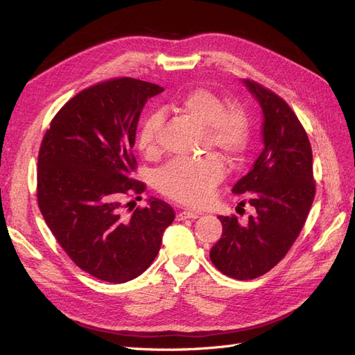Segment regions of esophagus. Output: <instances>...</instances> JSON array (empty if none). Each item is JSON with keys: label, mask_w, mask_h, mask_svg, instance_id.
<instances>
[{"label": "esophagus", "mask_w": 355, "mask_h": 355, "mask_svg": "<svg viewBox=\"0 0 355 355\" xmlns=\"http://www.w3.org/2000/svg\"><path fill=\"white\" fill-rule=\"evenodd\" d=\"M178 220H187V219H197L198 218V213L196 211H180L178 213Z\"/></svg>", "instance_id": "esophagus-1"}]
</instances>
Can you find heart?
<instances>
[{
  "instance_id": "heart-1",
  "label": "heart",
  "mask_w": 355,
  "mask_h": 355,
  "mask_svg": "<svg viewBox=\"0 0 355 355\" xmlns=\"http://www.w3.org/2000/svg\"><path fill=\"white\" fill-rule=\"evenodd\" d=\"M179 110L189 120L206 128L207 145L228 159H237L250 141V120L239 105L225 108V102L207 89L191 90L179 103ZM163 116L159 112L148 115L137 132V148L145 157L153 158L159 151V133ZM222 161L209 155L194 161H171L155 176L161 194L187 206H202L213 189L223 179Z\"/></svg>"
}]
</instances>
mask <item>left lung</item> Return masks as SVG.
Masks as SVG:
<instances>
[{
    "label": "left lung",
    "instance_id": "left-lung-1",
    "mask_svg": "<svg viewBox=\"0 0 355 355\" xmlns=\"http://www.w3.org/2000/svg\"><path fill=\"white\" fill-rule=\"evenodd\" d=\"M244 87L262 110V153L234 194H247L254 213L247 223L219 216L222 237L210 259L225 275L253 280L280 262L302 230L315 196L313 151L302 124L275 93L249 80Z\"/></svg>",
    "mask_w": 355,
    "mask_h": 355
}]
</instances>
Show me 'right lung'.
<instances>
[{
	"label": "right lung",
	"instance_id": "1",
	"mask_svg": "<svg viewBox=\"0 0 355 355\" xmlns=\"http://www.w3.org/2000/svg\"><path fill=\"white\" fill-rule=\"evenodd\" d=\"M163 90L135 78L96 84L65 103L42 139V218L71 259L103 282L121 284L146 271L175 220L173 209L154 197L145 209L123 214L124 197L145 191L132 179L139 118Z\"/></svg>",
	"mask_w": 355,
	"mask_h": 355
}]
</instances>
